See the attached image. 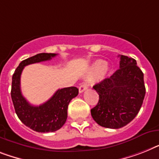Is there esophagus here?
<instances>
[{
  "label": "esophagus",
  "instance_id": "1",
  "mask_svg": "<svg viewBox=\"0 0 159 159\" xmlns=\"http://www.w3.org/2000/svg\"><path fill=\"white\" fill-rule=\"evenodd\" d=\"M88 84L87 83H83L80 86V88H79V92H80V93H83L84 91H85L86 89H88Z\"/></svg>",
  "mask_w": 159,
  "mask_h": 159
}]
</instances>
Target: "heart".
Instances as JSON below:
<instances>
[{
  "label": "heart",
  "mask_w": 159,
  "mask_h": 159,
  "mask_svg": "<svg viewBox=\"0 0 159 159\" xmlns=\"http://www.w3.org/2000/svg\"><path fill=\"white\" fill-rule=\"evenodd\" d=\"M106 62L105 61H102V60H98L96 61L93 64V66L91 68V70H90V75L92 76H95V75H98L101 74L102 72L106 70Z\"/></svg>",
  "instance_id": "heart-1"
}]
</instances>
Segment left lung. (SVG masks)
I'll return each instance as SVG.
<instances>
[{"label":"left lung","instance_id":"left-lung-1","mask_svg":"<svg viewBox=\"0 0 159 159\" xmlns=\"http://www.w3.org/2000/svg\"><path fill=\"white\" fill-rule=\"evenodd\" d=\"M119 57V69L93 86L99 101L91 110L97 124L113 129L123 128L136 117L145 95L144 74L136 60Z\"/></svg>","mask_w":159,"mask_h":159}]
</instances>
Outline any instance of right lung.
Segmentation results:
<instances>
[{
	"mask_svg": "<svg viewBox=\"0 0 159 159\" xmlns=\"http://www.w3.org/2000/svg\"><path fill=\"white\" fill-rule=\"evenodd\" d=\"M56 53H38L20 62L12 76L11 98L14 110L23 124L38 132H55L64 125L67 119V108L70 101L79 93L76 87L58 89L53 97L40 106H32L22 94L21 74L24 66L48 61Z\"/></svg>",
	"mask_w": 159,
	"mask_h": 159,
	"instance_id": "add662e5",
	"label": "right lung"
}]
</instances>
